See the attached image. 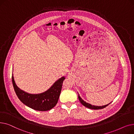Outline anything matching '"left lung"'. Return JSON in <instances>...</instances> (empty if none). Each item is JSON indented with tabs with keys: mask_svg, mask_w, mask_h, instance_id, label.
<instances>
[{
	"mask_svg": "<svg viewBox=\"0 0 134 134\" xmlns=\"http://www.w3.org/2000/svg\"><path fill=\"white\" fill-rule=\"evenodd\" d=\"M78 98H79V101L83 105V106H85V107H86L87 108H89V109H94V110L102 109H103V108H104L105 107H107V106H108V105L110 104V103H109V104L105 105H103V106H95V105H91V104H89L88 103H86V102H85L83 100H82V99L80 97L79 94H78Z\"/></svg>",
	"mask_w": 134,
	"mask_h": 134,
	"instance_id": "obj_1",
	"label": "left lung"
}]
</instances>
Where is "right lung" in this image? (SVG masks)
<instances>
[{
    "instance_id": "1",
    "label": "right lung",
    "mask_w": 134,
    "mask_h": 134,
    "mask_svg": "<svg viewBox=\"0 0 134 134\" xmlns=\"http://www.w3.org/2000/svg\"><path fill=\"white\" fill-rule=\"evenodd\" d=\"M65 79L64 76L61 77L43 93L30 94L20 90L16 84L13 74L12 75L14 90L19 100L27 107L41 111L51 110L56 105L61 91L62 83Z\"/></svg>"
}]
</instances>
